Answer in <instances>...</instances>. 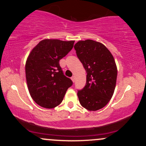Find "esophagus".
Returning <instances> with one entry per match:
<instances>
[{
    "label": "esophagus",
    "instance_id": "34e87169",
    "mask_svg": "<svg viewBox=\"0 0 146 146\" xmlns=\"http://www.w3.org/2000/svg\"><path fill=\"white\" fill-rule=\"evenodd\" d=\"M71 80H72V81H73V82H74L75 80V76H72V77H71Z\"/></svg>",
    "mask_w": 146,
    "mask_h": 146
}]
</instances>
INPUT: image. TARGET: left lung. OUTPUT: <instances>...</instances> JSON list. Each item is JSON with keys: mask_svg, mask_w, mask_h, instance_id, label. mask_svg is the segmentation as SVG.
I'll return each instance as SVG.
<instances>
[{"mask_svg": "<svg viewBox=\"0 0 146 146\" xmlns=\"http://www.w3.org/2000/svg\"><path fill=\"white\" fill-rule=\"evenodd\" d=\"M74 48L87 73L86 86L78 92L79 101L86 109L96 111L113 97L117 76L116 63L109 50L99 42L80 40Z\"/></svg>", "mask_w": 146, "mask_h": 146, "instance_id": "obj_1", "label": "left lung"}]
</instances>
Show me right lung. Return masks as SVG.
<instances>
[{"label":"right lung","instance_id":"add662e5","mask_svg":"<svg viewBox=\"0 0 146 146\" xmlns=\"http://www.w3.org/2000/svg\"><path fill=\"white\" fill-rule=\"evenodd\" d=\"M75 41L42 40L30 52L25 73L30 95L37 104L53 108L62 102L73 84L63 74L59 61L73 47Z\"/></svg>","mask_w":146,"mask_h":146}]
</instances>
